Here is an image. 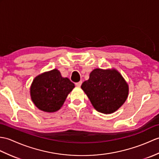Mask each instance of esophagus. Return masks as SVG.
I'll list each match as a JSON object with an SVG mask.
<instances>
[{
    "label": "esophagus",
    "mask_w": 159,
    "mask_h": 159,
    "mask_svg": "<svg viewBox=\"0 0 159 159\" xmlns=\"http://www.w3.org/2000/svg\"><path fill=\"white\" fill-rule=\"evenodd\" d=\"M82 81H79V82H78V83H75V84H76V86H77V87H80V85H81V84H82Z\"/></svg>",
    "instance_id": "34e87169"
}]
</instances>
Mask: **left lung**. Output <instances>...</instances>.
<instances>
[{"label": "left lung", "instance_id": "8db88e82", "mask_svg": "<svg viewBox=\"0 0 159 159\" xmlns=\"http://www.w3.org/2000/svg\"><path fill=\"white\" fill-rule=\"evenodd\" d=\"M81 88L97 111L110 114L119 109L128 96V84L116 70L97 68Z\"/></svg>", "mask_w": 159, "mask_h": 159}]
</instances>
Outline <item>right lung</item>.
<instances>
[{
    "label": "right lung",
    "mask_w": 159,
    "mask_h": 159,
    "mask_svg": "<svg viewBox=\"0 0 159 159\" xmlns=\"http://www.w3.org/2000/svg\"><path fill=\"white\" fill-rule=\"evenodd\" d=\"M75 84L68 78H63L57 70L36 76L30 87L32 102L40 110L55 112L62 106Z\"/></svg>",
    "instance_id": "right-lung-1"
}]
</instances>
